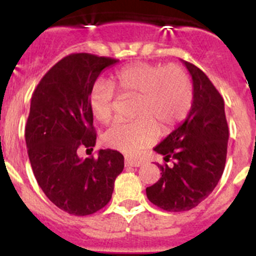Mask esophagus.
Masks as SVG:
<instances>
[{"mask_svg": "<svg viewBox=\"0 0 256 256\" xmlns=\"http://www.w3.org/2000/svg\"><path fill=\"white\" fill-rule=\"evenodd\" d=\"M142 161L138 160H131V158H125V166H130V167H140L142 166Z\"/></svg>", "mask_w": 256, "mask_h": 256, "instance_id": "1", "label": "esophagus"}]
</instances>
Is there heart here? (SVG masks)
<instances>
[{"label":"heart","instance_id":"obj_1","mask_svg":"<svg viewBox=\"0 0 256 256\" xmlns=\"http://www.w3.org/2000/svg\"><path fill=\"white\" fill-rule=\"evenodd\" d=\"M114 84L122 94L137 95L132 122H116L106 130L104 142L112 148L134 154L156 140L164 131L183 122L192 106L194 91L189 74L179 64L134 62L114 74ZM116 88L98 79L89 96L95 118L107 122L113 114Z\"/></svg>","mask_w":256,"mask_h":256}]
</instances>
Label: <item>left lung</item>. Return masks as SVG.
Segmentation results:
<instances>
[{
	"label": "left lung",
	"instance_id": "left-lung-1",
	"mask_svg": "<svg viewBox=\"0 0 256 256\" xmlns=\"http://www.w3.org/2000/svg\"><path fill=\"white\" fill-rule=\"evenodd\" d=\"M192 78L194 98L182 125L154 148L167 164L161 177L146 189V198L167 212H184L207 198L222 178L228 154V128L224 100L210 78L184 61Z\"/></svg>",
	"mask_w": 256,
	"mask_h": 256
}]
</instances>
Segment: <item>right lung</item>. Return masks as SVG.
<instances>
[{
    "instance_id": "obj_1",
    "label": "right lung",
    "mask_w": 256,
    "mask_h": 256,
    "mask_svg": "<svg viewBox=\"0 0 256 256\" xmlns=\"http://www.w3.org/2000/svg\"><path fill=\"white\" fill-rule=\"evenodd\" d=\"M119 60L74 52L49 70L31 98L25 140L32 171L46 196L73 216H89L110 201L124 156L101 149L98 158H79L95 146L89 96L100 73Z\"/></svg>"
}]
</instances>
